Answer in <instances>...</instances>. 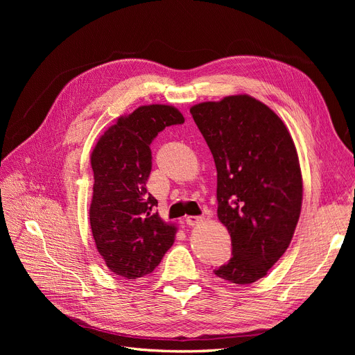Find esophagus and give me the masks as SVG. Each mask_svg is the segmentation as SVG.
Listing matches in <instances>:
<instances>
[{
	"mask_svg": "<svg viewBox=\"0 0 355 355\" xmlns=\"http://www.w3.org/2000/svg\"><path fill=\"white\" fill-rule=\"evenodd\" d=\"M202 220L201 216H187L185 218V223L191 225V227H194V225H198Z\"/></svg>",
	"mask_w": 355,
	"mask_h": 355,
	"instance_id": "34e87169",
	"label": "esophagus"
}]
</instances>
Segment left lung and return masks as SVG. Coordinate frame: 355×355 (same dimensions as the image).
Segmentation results:
<instances>
[{"label": "left lung", "instance_id": "obj_1", "mask_svg": "<svg viewBox=\"0 0 355 355\" xmlns=\"http://www.w3.org/2000/svg\"><path fill=\"white\" fill-rule=\"evenodd\" d=\"M218 170V218L231 235L222 280L250 284L265 277L292 241L302 206V175L284 123L247 94L189 110Z\"/></svg>", "mask_w": 355, "mask_h": 355}]
</instances>
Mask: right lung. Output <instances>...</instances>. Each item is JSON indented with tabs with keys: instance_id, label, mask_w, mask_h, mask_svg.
I'll list each match as a JSON object with an SVG mask.
<instances>
[{
	"instance_id": "right-lung-1",
	"label": "right lung",
	"mask_w": 355,
	"mask_h": 355,
	"mask_svg": "<svg viewBox=\"0 0 355 355\" xmlns=\"http://www.w3.org/2000/svg\"><path fill=\"white\" fill-rule=\"evenodd\" d=\"M184 121L173 106H141L118 118L92 153L93 239L106 266L124 280L151 274L175 241L176 228L154 211L158 201L146 182L153 141L166 127Z\"/></svg>"
}]
</instances>
